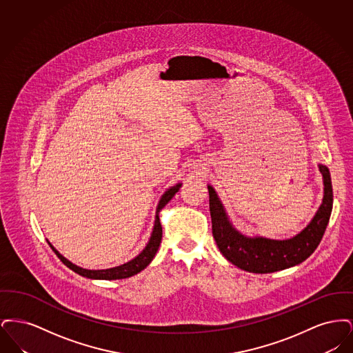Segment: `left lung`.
<instances>
[{"label":"left lung","mask_w":353,"mask_h":353,"mask_svg":"<svg viewBox=\"0 0 353 353\" xmlns=\"http://www.w3.org/2000/svg\"><path fill=\"white\" fill-rule=\"evenodd\" d=\"M319 169L324 179L323 203L304 230L285 241L262 236L250 238L238 233L226 217L214 189L208 186L212 232L222 255L236 268L255 274L288 269L305 261L319 246L331 217L334 203L330 169L325 165H319Z\"/></svg>","instance_id":"8db88e82"}]
</instances>
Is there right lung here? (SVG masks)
Here are the masks:
<instances>
[{"label": "right lung", "instance_id": "right-lung-1", "mask_svg": "<svg viewBox=\"0 0 353 353\" xmlns=\"http://www.w3.org/2000/svg\"><path fill=\"white\" fill-rule=\"evenodd\" d=\"M181 184H177L176 186H172L170 189H168L161 200L157 205V209H156V221H154V228H153V233H152L151 239L148 242V245L145 246V249L143 252H140L136 258H134L132 261L118 266V268H114V269L107 270H85L82 268H78L75 265H72L71 262H68V259L65 256H62L59 252H57L52 246L50 245L52 252H55L58 255V258L68 266V269L75 271L77 274L85 276V278H90V279H105V281H114V279H124V278H130L134 274L140 272L141 270L145 269L153 259V256L156 255V252L159 250V246L161 243V236H163V228H161V223H160V219H159V212L168 203L173 196L180 190Z\"/></svg>", "mask_w": 353, "mask_h": 353}]
</instances>
